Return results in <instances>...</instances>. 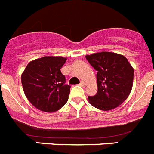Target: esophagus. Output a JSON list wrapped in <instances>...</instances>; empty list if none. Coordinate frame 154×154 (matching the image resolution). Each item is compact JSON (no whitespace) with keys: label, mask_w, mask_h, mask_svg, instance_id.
<instances>
[{"label":"esophagus","mask_w":154,"mask_h":154,"mask_svg":"<svg viewBox=\"0 0 154 154\" xmlns=\"http://www.w3.org/2000/svg\"><path fill=\"white\" fill-rule=\"evenodd\" d=\"M85 85H86V82H85V81H81L80 86H82V87H84Z\"/></svg>","instance_id":"obj_1"}]
</instances>
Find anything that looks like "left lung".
I'll return each instance as SVG.
<instances>
[{"label":"left lung","instance_id":"1","mask_svg":"<svg viewBox=\"0 0 154 154\" xmlns=\"http://www.w3.org/2000/svg\"><path fill=\"white\" fill-rule=\"evenodd\" d=\"M97 71L98 92L88 96V102L101 110H110L120 106L130 95L134 83V68L120 54L102 51L86 56Z\"/></svg>","mask_w":154,"mask_h":154}]
</instances>
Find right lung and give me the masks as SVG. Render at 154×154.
Instances as JSON below:
<instances>
[{"instance_id": "add662e5", "label": "right lung", "mask_w": 154, "mask_h": 154, "mask_svg": "<svg viewBox=\"0 0 154 154\" xmlns=\"http://www.w3.org/2000/svg\"><path fill=\"white\" fill-rule=\"evenodd\" d=\"M67 58L44 56L28 63L21 75L24 94L38 110L55 112L66 104L70 86L65 85V76L60 69Z\"/></svg>"}]
</instances>
